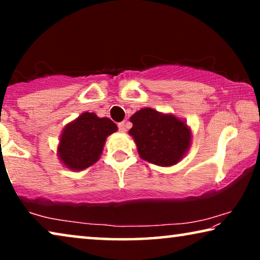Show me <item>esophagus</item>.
Instances as JSON below:
<instances>
[{"instance_id": "1", "label": "esophagus", "mask_w": 260, "mask_h": 260, "mask_svg": "<svg viewBox=\"0 0 260 260\" xmlns=\"http://www.w3.org/2000/svg\"><path fill=\"white\" fill-rule=\"evenodd\" d=\"M127 129V123L126 122H120L118 123V130L120 133H125Z\"/></svg>"}]
</instances>
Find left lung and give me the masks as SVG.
<instances>
[{
	"mask_svg": "<svg viewBox=\"0 0 260 260\" xmlns=\"http://www.w3.org/2000/svg\"><path fill=\"white\" fill-rule=\"evenodd\" d=\"M129 134L136 142L138 154L157 166L176 165L190 143L186 124L172 115H162L152 109H142L130 118Z\"/></svg>",
	"mask_w": 260,
	"mask_h": 260,
	"instance_id": "obj_1",
	"label": "left lung"
}]
</instances>
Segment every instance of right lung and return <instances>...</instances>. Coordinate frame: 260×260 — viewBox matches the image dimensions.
Instances as JSON below:
<instances>
[{"instance_id": "add662e5", "label": "right lung", "mask_w": 260, "mask_h": 260, "mask_svg": "<svg viewBox=\"0 0 260 260\" xmlns=\"http://www.w3.org/2000/svg\"><path fill=\"white\" fill-rule=\"evenodd\" d=\"M117 131V125L109 118H99L85 112L69 124L60 138L59 156L72 170H81L98 161L109 135Z\"/></svg>"}]
</instances>
